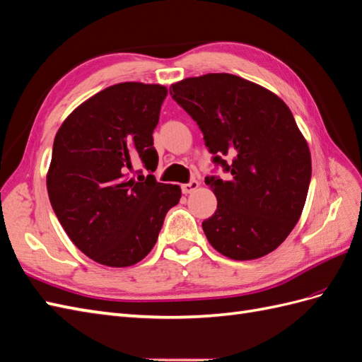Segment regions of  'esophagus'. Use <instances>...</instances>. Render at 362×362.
Listing matches in <instances>:
<instances>
[{"mask_svg":"<svg viewBox=\"0 0 362 362\" xmlns=\"http://www.w3.org/2000/svg\"><path fill=\"white\" fill-rule=\"evenodd\" d=\"M199 187V182L197 181V180H192V181H189L187 184H182L181 186V190H182V193H192V192H195L197 189Z\"/></svg>","mask_w":362,"mask_h":362,"instance_id":"esophagus-1","label":"esophagus"}]
</instances>
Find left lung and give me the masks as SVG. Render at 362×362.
<instances>
[{"label":"left lung","instance_id":"1","mask_svg":"<svg viewBox=\"0 0 362 362\" xmlns=\"http://www.w3.org/2000/svg\"><path fill=\"white\" fill-rule=\"evenodd\" d=\"M169 92L199 126L211 163L227 173L206 176L218 199L202 221L209 243L236 261L273 252L301 216L312 178L310 151L292 112L275 93L230 74L182 79Z\"/></svg>","mask_w":362,"mask_h":362}]
</instances>
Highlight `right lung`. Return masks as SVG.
Returning <instances> with one entry per match:
<instances>
[{
    "label": "right lung",
    "instance_id": "add662e5",
    "mask_svg": "<svg viewBox=\"0 0 362 362\" xmlns=\"http://www.w3.org/2000/svg\"><path fill=\"white\" fill-rule=\"evenodd\" d=\"M167 89L119 83L87 100L57 132L47 173L52 209L70 240L109 267H129L153 249L181 189L158 182L153 130ZM139 159L149 175L127 179Z\"/></svg>",
    "mask_w": 362,
    "mask_h": 362
}]
</instances>
